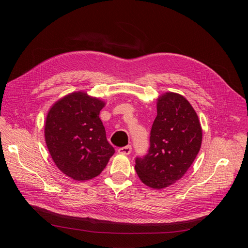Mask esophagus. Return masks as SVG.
Masks as SVG:
<instances>
[{
    "mask_svg": "<svg viewBox=\"0 0 248 248\" xmlns=\"http://www.w3.org/2000/svg\"><path fill=\"white\" fill-rule=\"evenodd\" d=\"M118 152L120 154H124V155H129L130 152H131V146L130 145H127V146H124V147H122V148H119Z\"/></svg>",
    "mask_w": 248,
    "mask_h": 248,
    "instance_id": "obj_1",
    "label": "esophagus"
}]
</instances>
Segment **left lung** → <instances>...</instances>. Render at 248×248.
<instances>
[{"instance_id": "obj_1", "label": "left lung", "mask_w": 248, "mask_h": 248, "mask_svg": "<svg viewBox=\"0 0 248 248\" xmlns=\"http://www.w3.org/2000/svg\"><path fill=\"white\" fill-rule=\"evenodd\" d=\"M201 143L200 121L190 103L179 93L160 95L149 151L143 158L135 160L138 178L153 189L173 185L190 168Z\"/></svg>"}]
</instances>
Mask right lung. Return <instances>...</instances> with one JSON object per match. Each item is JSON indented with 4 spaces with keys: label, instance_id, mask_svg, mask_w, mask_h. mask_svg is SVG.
Here are the masks:
<instances>
[{
    "label": "right lung",
    "instance_id": "right-lung-1",
    "mask_svg": "<svg viewBox=\"0 0 248 248\" xmlns=\"http://www.w3.org/2000/svg\"><path fill=\"white\" fill-rule=\"evenodd\" d=\"M105 105L87 92L76 91L55 102L47 114L48 151L58 169L75 181L99 175L115 153L99 118Z\"/></svg>",
    "mask_w": 248,
    "mask_h": 248
}]
</instances>
